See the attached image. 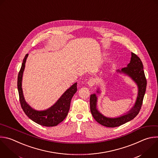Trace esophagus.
Masks as SVG:
<instances>
[{
    "label": "esophagus",
    "mask_w": 158,
    "mask_h": 158,
    "mask_svg": "<svg viewBox=\"0 0 158 158\" xmlns=\"http://www.w3.org/2000/svg\"><path fill=\"white\" fill-rule=\"evenodd\" d=\"M95 82H96V81H95V79H94V78H90V79L88 81L87 84H88L89 87H93V86L95 85Z\"/></svg>",
    "instance_id": "1"
}]
</instances>
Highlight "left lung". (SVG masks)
<instances>
[{
  "mask_svg": "<svg viewBox=\"0 0 158 158\" xmlns=\"http://www.w3.org/2000/svg\"><path fill=\"white\" fill-rule=\"evenodd\" d=\"M117 73L123 74L129 77L137 85L138 95L134 106L131 109L124 114L112 118L103 115L97 109V96L96 94H92L90 97V109L94 119L100 125L106 127H117L133 120L139 113L143 103V100L146 92V79L143 71V63L137 55L131 52V57L127 67L121 70H117ZM97 93L100 94L99 88L96 90Z\"/></svg>",
  "mask_w": 158,
  "mask_h": 158,
  "instance_id": "obj_1",
  "label": "left lung"
}]
</instances>
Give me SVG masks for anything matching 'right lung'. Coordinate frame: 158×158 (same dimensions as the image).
<instances>
[{
  "label": "right lung",
  "instance_id": "1",
  "mask_svg": "<svg viewBox=\"0 0 158 158\" xmlns=\"http://www.w3.org/2000/svg\"><path fill=\"white\" fill-rule=\"evenodd\" d=\"M28 56V54L25 55L18 75L17 87L22 108L28 117L35 123L44 127L56 126L64 120L69 112L71 99L77 90V82L68 89L53 106L49 108L43 110L33 109L26 102L22 87L23 74Z\"/></svg>",
  "mask_w": 158,
  "mask_h": 158
}]
</instances>
